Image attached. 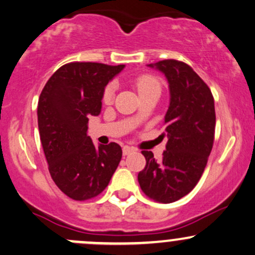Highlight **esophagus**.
<instances>
[{
    "instance_id": "34e87169",
    "label": "esophagus",
    "mask_w": 255,
    "mask_h": 255,
    "mask_svg": "<svg viewBox=\"0 0 255 255\" xmlns=\"http://www.w3.org/2000/svg\"><path fill=\"white\" fill-rule=\"evenodd\" d=\"M122 151H123V155L127 156V155H129V153L134 152V151H135V149H134V147H130V146H125V147H123Z\"/></svg>"
}]
</instances>
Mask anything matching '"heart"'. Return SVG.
<instances>
[{
	"instance_id": "heart-1",
	"label": "heart",
	"mask_w": 255,
	"mask_h": 255,
	"mask_svg": "<svg viewBox=\"0 0 255 255\" xmlns=\"http://www.w3.org/2000/svg\"><path fill=\"white\" fill-rule=\"evenodd\" d=\"M134 86H135L139 94L147 91H152V89H158V91L161 89V85H159L157 78L149 74L140 75V76L136 77L135 80H134ZM114 93L115 85L114 83H109V85L105 87L104 93H103V102L106 103V104L111 103V100H113L114 98Z\"/></svg>"
}]
</instances>
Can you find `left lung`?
Returning <instances> with one entry per match:
<instances>
[{
	"label": "left lung",
	"instance_id": "left-lung-1",
	"mask_svg": "<svg viewBox=\"0 0 255 255\" xmlns=\"http://www.w3.org/2000/svg\"><path fill=\"white\" fill-rule=\"evenodd\" d=\"M164 74L169 85V106L164 116L168 138L161 161L151 151L139 172L142 192L161 203H172L189 194L200 180L213 147L214 99L209 87L183 61L174 59L149 64Z\"/></svg>",
	"mask_w": 255,
	"mask_h": 255
}]
</instances>
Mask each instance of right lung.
Segmentation results:
<instances>
[{"mask_svg":"<svg viewBox=\"0 0 255 255\" xmlns=\"http://www.w3.org/2000/svg\"><path fill=\"white\" fill-rule=\"evenodd\" d=\"M125 65L69 63L59 68L38 99L40 139L53 181L70 198L85 201L102 194L119 166L116 142L96 146L88 117L102 111L106 85Z\"/></svg>","mask_w":255,"mask_h":255,"instance_id":"obj_1","label":"right lung"}]
</instances>
